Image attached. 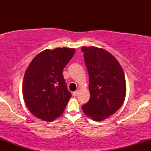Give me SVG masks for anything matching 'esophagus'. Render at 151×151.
Instances as JSON below:
<instances>
[{"label": "esophagus", "mask_w": 151, "mask_h": 151, "mask_svg": "<svg viewBox=\"0 0 151 151\" xmlns=\"http://www.w3.org/2000/svg\"><path fill=\"white\" fill-rule=\"evenodd\" d=\"M78 93H79V91H78V90H77V91H74V92L72 93V94H73L74 96H77V94H78Z\"/></svg>", "instance_id": "1"}]
</instances>
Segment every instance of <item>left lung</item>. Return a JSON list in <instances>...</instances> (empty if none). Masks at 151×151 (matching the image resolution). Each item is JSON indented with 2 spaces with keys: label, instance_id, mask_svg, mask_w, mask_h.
Masks as SVG:
<instances>
[{
  "label": "left lung",
  "instance_id": "obj_1",
  "mask_svg": "<svg viewBox=\"0 0 151 151\" xmlns=\"http://www.w3.org/2000/svg\"><path fill=\"white\" fill-rule=\"evenodd\" d=\"M84 58L89 73L90 99L81 106L93 121H103L122 106L126 93L122 67L111 54L95 47H83Z\"/></svg>",
  "mask_w": 151,
  "mask_h": 151
}]
</instances>
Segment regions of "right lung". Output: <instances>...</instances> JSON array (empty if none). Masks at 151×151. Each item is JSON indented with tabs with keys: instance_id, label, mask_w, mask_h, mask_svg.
Wrapping results in <instances>:
<instances>
[{
	"instance_id": "1",
	"label": "right lung",
	"mask_w": 151,
	"mask_h": 151,
	"mask_svg": "<svg viewBox=\"0 0 151 151\" xmlns=\"http://www.w3.org/2000/svg\"><path fill=\"white\" fill-rule=\"evenodd\" d=\"M74 53L73 48L45 50L31 61L24 75L22 95L35 116L52 121L63 113L72 94L62 71Z\"/></svg>"
}]
</instances>
